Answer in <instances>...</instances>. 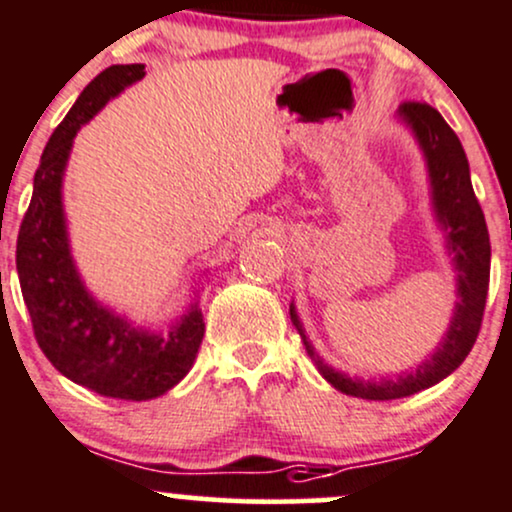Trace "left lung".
Returning a JSON list of instances; mask_svg holds the SVG:
<instances>
[{"label": "left lung", "mask_w": 512, "mask_h": 512, "mask_svg": "<svg viewBox=\"0 0 512 512\" xmlns=\"http://www.w3.org/2000/svg\"><path fill=\"white\" fill-rule=\"evenodd\" d=\"M398 116L411 126L423 148L425 162H428L432 206H435L437 221L447 230V247L452 250V262L457 269V294L459 303L454 308V318L449 323L447 335L442 338L430 359H425L418 369L398 379L362 381L350 379L347 374L335 372L323 362L308 342L296 308L291 306V323L299 330L308 357L316 362L318 372L335 389L347 396L369 398V401H391V398L413 396V393L430 389L437 381L449 376L474 347L476 335L484 320L488 277H491V240L484 211L476 199L469 177V162H466L464 148L457 133L447 126L440 111L432 109L425 101H403L398 106Z\"/></svg>", "instance_id": "obj_1"}]
</instances>
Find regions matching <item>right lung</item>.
Masks as SVG:
<instances>
[{"instance_id":"1","label":"right lung","mask_w":512,"mask_h":512,"mask_svg":"<svg viewBox=\"0 0 512 512\" xmlns=\"http://www.w3.org/2000/svg\"><path fill=\"white\" fill-rule=\"evenodd\" d=\"M145 65H111L84 87L41 155L16 240L21 294L38 347L60 374L106 398L148 401L177 386L204 340L199 306L165 333L136 328L84 289L70 255L63 174L72 138L111 97L143 80Z\"/></svg>"}]
</instances>
